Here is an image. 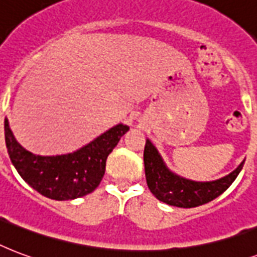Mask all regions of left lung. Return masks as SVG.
Returning a JSON list of instances; mask_svg holds the SVG:
<instances>
[{"instance_id":"1","label":"left lung","mask_w":257,"mask_h":257,"mask_svg":"<svg viewBox=\"0 0 257 257\" xmlns=\"http://www.w3.org/2000/svg\"><path fill=\"white\" fill-rule=\"evenodd\" d=\"M143 161L150 192L160 201L177 208H196L217 198L236 180L245 162L244 160L233 172L218 180L193 181L170 170L149 138L146 139Z\"/></svg>"}]
</instances>
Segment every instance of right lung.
Instances as JSON below:
<instances>
[{
	"instance_id": "1",
	"label": "right lung",
	"mask_w": 257,
	"mask_h": 257,
	"mask_svg": "<svg viewBox=\"0 0 257 257\" xmlns=\"http://www.w3.org/2000/svg\"><path fill=\"white\" fill-rule=\"evenodd\" d=\"M130 127L112 126L80 149L57 156H37L17 142L5 118V142L16 170L31 188L56 201L75 200L93 192L106 170L107 157Z\"/></svg>"
}]
</instances>
